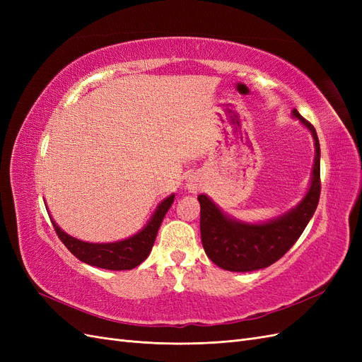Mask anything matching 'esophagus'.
Listing matches in <instances>:
<instances>
[{
    "label": "esophagus",
    "instance_id": "esophagus-1",
    "mask_svg": "<svg viewBox=\"0 0 362 362\" xmlns=\"http://www.w3.org/2000/svg\"><path fill=\"white\" fill-rule=\"evenodd\" d=\"M187 187H189V190H190V192L196 193V192H198V189H199V184L196 182V181H190V182L187 184Z\"/></svg>",
    "mask_w": 362,
    "mask_h": 362
}]
</instances>
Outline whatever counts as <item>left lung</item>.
Wrapping results in <instances>:
<instances>
[{
	"instance_id": "obj_1",
	"label": "left lung",
	"mask_w": 362,
	"mask_h": 362,
	"mask_svg": "<svg viewBox=\"0 0 362 362\" xmlns=\"http://www.w3.org/2000/svg\"><path fill=\"white\" fill-rule=\"evenodd\" d=\"M291 116L310 131L315 157L308 192L291 210L267 222L249 223L223 213L206 194H199L201 238L206 257L229 272H254L276 262L298 242L320 198V144L315 128L293 108Z\"/></svg>"
}]
</instances>
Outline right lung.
Masks as SVG:
<instances>
[{"label": "right lung", "instance_id": "right-lung-1", "mask_svg": "<svg viewBox=\"0 0 362 362\" xmlns=\"http://www.w3.org/2000/svg\"><path fill=\"white\" fill-rule=\"evenodd\" d=\"M175 199V194L168 196L156 208L154 214L151 216L148 223L134 235L125 240H119L113 243H89L66 234L63 229L52 221L54 229L59 238L66 246L71 254L89 266H95L107 270H131L144 262L154 246L157 233L163 222L164 216L169 211ZM49 214V213H48Z\"/></svg>", "mask_w": 362, "mask_h": 362}]
</instances>
